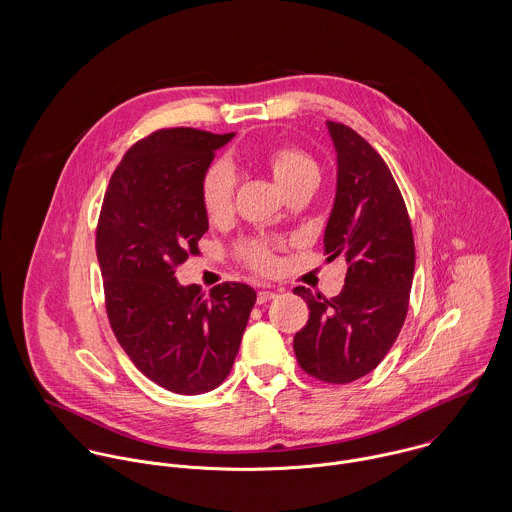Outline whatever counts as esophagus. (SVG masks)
<instances>
[{
	"label": "esophagus",
	"mask_w": 512,
	"mask_h": 512,
	"mask_svg": "<svg viewBox=\"0 0 512 512\" xmlns=\"http://www.w3.org/2000/svg\"><path fill=\"white\" fill-rule=\"evenodd\" d=\"M276 295H278V293L270 292V290H260L258 295H256V301H258V305H262V303H268V301H272Z\"/></svg>",
	"instance_id": "esophagus-1"
}]
</instances>
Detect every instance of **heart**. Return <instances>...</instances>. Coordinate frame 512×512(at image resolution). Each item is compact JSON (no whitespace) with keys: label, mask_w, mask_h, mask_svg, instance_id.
Instances as JSON below:
<instances>
[{"label":"heart","mask_w":512,"mask_h":512,"mask_svg":"<svg viewBox=\"0 0 512 512\" xmlns=\"http://www.w3.org/2000/svg\"><path fill=\"white\" fill-rule=\"evenodd\" d=\"M252 157L272 171L274 179L280 183L282 189L301 173L317 171L315 161L299 147L266 144L256 147L252 151ZM232 197L234 177L230 169L220 161L211 163L199 181V201L207 219L213 222L226 219L232 209ZM236 254L246 266L256 272H270L276 266L274 254L262 242H244L236 248Z\"/></svg>","instance_id":"1"}]
</instances>
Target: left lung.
Instances as JSON below:
<instances>
[{"label": "left lung", "mask_w": 512, "mask_h": 512, "mask_svg": "<svg viewBox=\"0 0 512 512\" xmlns=\"http://www.w3.org/2000/svg\"><path fill=\"white\" fill-rule=\"evenodd\" d=\"M337 147V197L325 228L329 262H347L345 286L327 299L295 288L309 319L293 337L303 372L349 384L380 365L408 313L416 248L404 197L378 151L341 122H327Z\"/></svg>", "instance_id": "1"}]
</instances>
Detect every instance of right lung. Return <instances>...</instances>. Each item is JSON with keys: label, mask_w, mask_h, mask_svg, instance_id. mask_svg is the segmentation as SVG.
Segmentation results:
<instances>
[{"label": "right lung", "mask_w": 512, "mask_h": 512, "mask_svg": "<svg viewBox=\"0 0 512 512\" xmlns=\"http://www.w3.org/2000/svg\"><path fill=\"white\" fill-rule=\"evenodd\" d=\"M234 134L161 128L126 151L104 193L96 256L110 327L142 374L201 394L228 376L256 292L238 282L179 286L175 270L209 230L199 181Z\"/></svg>", "instance_id": "add662e5"}]
</instances>
